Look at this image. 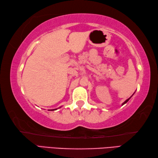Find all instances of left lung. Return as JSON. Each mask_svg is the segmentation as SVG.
I'll list each match as a JSON object with an SVG mask.
<instances>
[{"instance_id":"8db88e82","label":"left lung","mask_w":158,"mask_h":158,"mask_svg":"<svg viewBox=\"0 0 158 158\" xmlns=\"http://www.w3.org/2000/svg\"><path fill=\"white\" fill-rule=\"evenodd\" d=\"M132 96H131V97H130V98H128V99H127V100H125V101L122 104V105H125V103H127V102H128V100H130V99L131 98H132Z\"/></svg>"}]
</instances>
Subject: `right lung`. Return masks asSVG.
I'll return each instance as SVG.
<instances>
[{
    "mask_svg": "<svg viewBox=\"0 0 158 158\" xmlns=\"http://www.w3.org/2000/svg\"><path fill=\"white\" fill-rule=\"evenodd\" d=\"M56 109H51L50 111H54V110H56Z\"/></svg>",
    "mask_w": 158,
    "mask_h": 158,
    "instance_id": "add662e5",
    "label": "right lung"
}]
</instances>
